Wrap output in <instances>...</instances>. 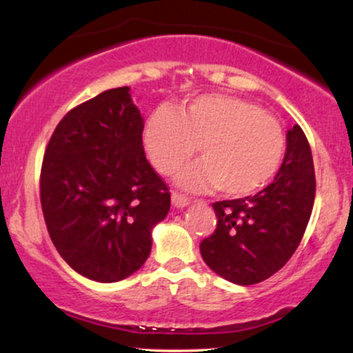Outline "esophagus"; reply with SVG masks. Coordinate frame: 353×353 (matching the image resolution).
<instances>
[{
	"label": "esophagus",
	"instance_id": "obj_1",
	"mask_svg": "<svg viewBox=\"0 0 353 353\" xmlns=\"http://www.w3.org/2000/svg\"><path fill=\"white\" fill-rule=\"evenodd\" d=\"M171 199H172V204L176 205V208H179V209L185 208V205L189 204V199H188V197L182 196V194H179V192H172Z\"/></svg>",
	"mask_w": 353,
	"mask_h": 353
}]
</instances>
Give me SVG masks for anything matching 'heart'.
Here are the masks:
<instances>
[{
	"instance_id": "b5f03b06",
	"label": "heart",
	"mask_w": 353,
	"mask_h": 353,
	"mask_svg": "<svg viewBox=\"0 0 353 353\" xmlns=\"http://www.w3.org/2000/svg\"><path fill=\"white\" fill-rule=\"evenodd\" d=\"M202 161L179 176L189 190L221 189L244 197L265 188L281 169L287 139L281 123L259 104L228 94H202L179 111L159 106L145 117L143 145L151 164L172 176L196 152Z\"/></svg>"
}]
</instances>
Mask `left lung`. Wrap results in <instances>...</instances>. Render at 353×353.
<instances>
[{
    "label": "left lung",
    "instance_id": "8db88e82",
    "mask_svg": "<svg viewBox=\"0 0 353 353\" xmlns=\"http://www.w3.org/2000/svg\"><path fill=\"white\" fill-rule=\"evenodd\" d=\"M314 199V159L302 128L295 124L287 132L285 157L272 184L255 196L214 202L217 228L201 242L202 259L239 285L265 281L301 244Z\"/></svg>",
    "mask_w": 353,
    "mask_h": 353
}]
</instances>
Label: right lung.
<instances>
[{
    "instance_id": "right-lung-1",
    "label": "right lung",
    "mask_w": 353,
    "mask_h": 353,
    "mask_svg": "<svg viewBox=\"0 0 353 353\" xmlns=\"http://www.w3.org/2000/svg\"><path fill=\"white\" fill-rule=\"evenodd\" d=\"M141 111L129 88L71 109L43 157L39 196L48 232L71 269L117 282L141 269L171 194L145 159Z\"/></svg>"
}]
</instances>
